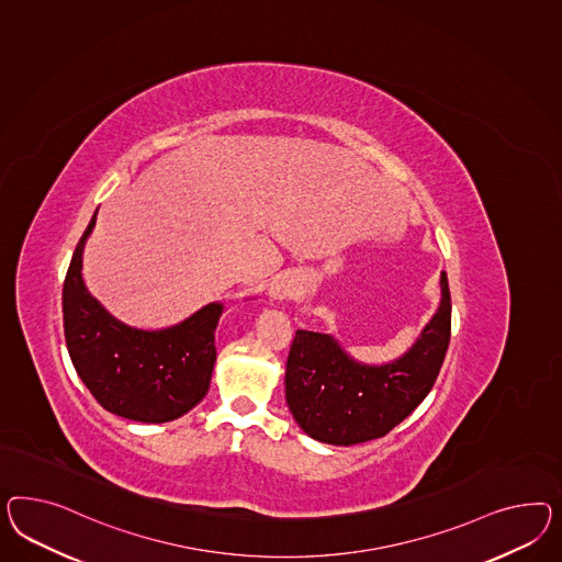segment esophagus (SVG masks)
Returning <instances> with one entry per match:
<instances>
[{"label":"esophagus","instance_id":"esophagus-1","mask_svg":"<svg viewBox=\"0 0 562 562\" xmlns=\"http://www.w3.org/2000/svg\"><path fill=\"white\" fill-rule=\"evenodd\" d=\"M270 294H272L273 299H278V301L290 299V296H294V286L290 284L289 280H278L276 284H272Z\"/></svg>","mask_w":562,"mask_h":562}]
</instances>
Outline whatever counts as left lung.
<instances>
[{"label": "left lung", "instance_id": "left-lung-1", "mask_svg": "<svg viewBox=\"0 0 562 562\" xmlns=\"http://www.w3.org/2000/svg\"><path fill=\"white\" fill-rule=\"evenodd\" d=\"M441 303L417 344L393 364L353 362L334 337L299 329L286 362V403L315 440L351 446L376 440L401 424L429 395L452 331L448 276Z\"/></svg>", "mask_w": 562, "mask_h": 562}]
</instances>
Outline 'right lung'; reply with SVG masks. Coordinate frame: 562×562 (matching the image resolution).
Instances as JSON below:
<instances>
[{
	"instance_id": "add662e5",
	"label": "right lung",
	"mask_w": 562,
	"mask_h": 562,
	"mask_svg": "<svg viewBox=\"0 0 562 562\" xmlns=\"http://www.w3.org/2000/svg\"><path fill=\"white\" fill-rule=\"evenodd\" d=\"M95 214L77 243L63 282L65 341L71 362L110 413L143 424L178 419L209 393L216 360L214 329L223 304H206L190 319L161 331L133 329L114 319L81 278V254Z\"/></svg>"
}]
</instances>
